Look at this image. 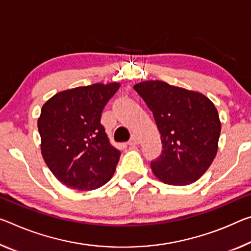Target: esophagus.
Masks as SVG:
<instances>
[{
	"mask_svg": "<svg viewBox=\"0 0 251 251\" xmlns=\"http://www.w3.org/2000/svg\"><path fill=\"white\" fill-rule=\"evenodd\" d=\"M138 143H140V138H138V136L137 135H133L132 136V138H130L129 140V142H128V145H130V146H135V145H137Z\"/></svg>",
	"mask_w": 251,
	"mask_h": 251,
	"instance_id": "1",
	"label": "esophagus"
}]
</instances>
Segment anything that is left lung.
<instances>
[{"mask_svg":"<svg viewBox=\"0 0 251 251\" xmlns=\"http://www.w3.org/2000/svg\"><path fill=\"white\" fill-rule=\"evenodd\" d=\"M134 89L153 111L163 151L151 168L170 185H188L210 168L218 152L221 123L213 102L198 91L161 80L138 82Z\"/></svg>","mask_w":251,"mask_h":251,"instance_id":"8db88e82","label":"left lung"}]
</instances>
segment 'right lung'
Here are the masks:
<instances>
[{
  "instance_id": "obj_1",
  "label": "right lung",
  "mask_w": 251,
  "mask_h": 251,
  "mask_svg": "<svg viewBox=\"0 0 251 251\" xmlns=\"http://www.w3.org/2000/svg\"><path fill=\"white\" fill-rule=\"evenodd\" d=\"M121 83L97 82L59 91L38 118L41 154L63 185L79 191L100 188L114 176L121 152L100 124L102 109Z\"/></svg>"
}]
</instances>
